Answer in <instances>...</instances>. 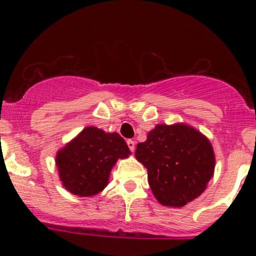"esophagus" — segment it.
<instances>
[{"label":"esophagus","instance_id":"esophagus-1","mask_svg":"<svg viewBox=\"0 0 256 256\" xmlns=\"http://www.w3.org/2000/svg\"><path fill=\"white\" fill-rule=\"evenodd\" d=\"M128 148H130L131 152H134V140H128Z\"/></svg>","mask_w":256,"mask_h":256}]
</instances>
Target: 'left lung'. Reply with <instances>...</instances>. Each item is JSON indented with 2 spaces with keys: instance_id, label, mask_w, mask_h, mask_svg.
<instances>
[{
  "instance_id": "1",
  "label": "left lung",
  "mask_w": 256,
  "mask_h": 256,
  "mask_svg": "<svg viewBox=\"0 0 256 256\" xmlns=\"http://www.w3.org/2000/svg\"><path fill=\"white\" fill-rule=\"evenodd\" d=\"M134 156L148 171L152 195L162 206L183 207L213 178L216 155L204 134L184 122L158 124L138 143Z\"/></svg>"
}]
</instances>
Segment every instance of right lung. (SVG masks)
<instances>
[{
  "label": "right lung",
  "mask_w": 256,
  "mask_h": 256,
  "mask_svg": "<svg viewBox=\"0 0 256 256\" xmlns=\"http://www.w3.org/2000/svg\"><path fill=\"white\" fill-rule=\"evenodd\" d=\"M130 154L119 134L88 126L56 152L55 164L64 189L73 195L89 198L107 186L116 161Z\"/></svg>",
  "instance_id": "right-lung-1"
}]
</instances>
